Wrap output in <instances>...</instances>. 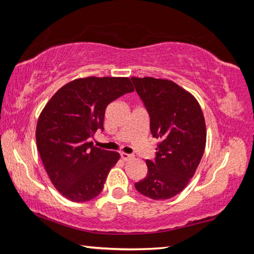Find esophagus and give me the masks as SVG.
Here are the masks:
<instances>
[{
	"mask_svg": "<svg viewBox=\"0 0 254 254\" xmlns=\"http://www.w3.org/2000/svg\"><path fill=\"white\" fill-rule=\"evenodd\" d=\"M120 156H121V158L123 159L124 161H127V160H130V159L133 158L132 154H128V153H126V152H121V154H120Z\"/></svg>",
	"mask_w": 254,
	"mask_h": 254,
	"instance_id": "1",
	"label": "esophagus"
}]
</instances>
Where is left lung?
I'll use <instances>...</instances> for the list:
<instances>
[{"instance_id":"1","label":"left lung","mask_w":254,"mask_h":254,"mask_svg":"<svg viewBox=\"0 0 254 254\" xmlns=\"http://www.w3.org/2000/svg\"><path fill=\"white\" fill-rule=\"evenodd\" d=\"M150 117V131L160 140L154 160H147V177L134 184L151 199L179 194L194 176L204 154L206 126L196 98L168 79L132 77Z\"/></svg>"}]
</instances>
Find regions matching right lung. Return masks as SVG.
Instances as JSON below:
<instances>
[{
  "instance_id": "add662e5",
  "label": "right lung",
  "mask_w": 254,
  "mask_h": 254,
  "mask_svg": "<svg viewBox=\"0 0 254 254\" xmlns=\"http://www.w3.org/2000/svg\"><path fill=\"white\" fill-rule=\"evenodd\" d=\"M134 91L127 77H86L63 86L47 103L36 140L51 183L69 200L81 203L100 194L120 154L93 145L103 131L107 105Z\"/></svg>"
}]
</instances>
